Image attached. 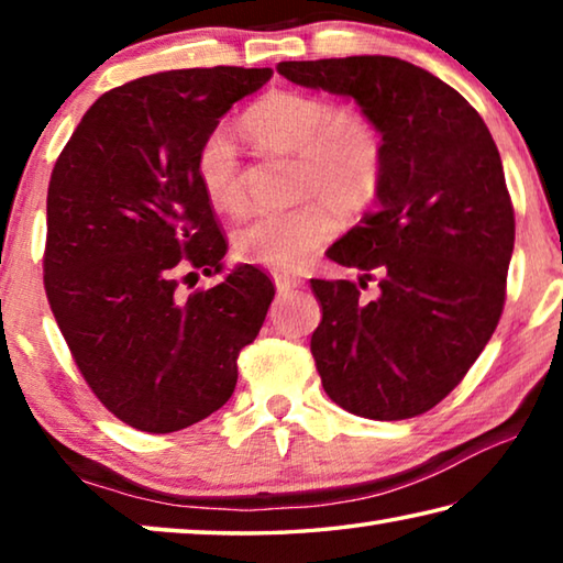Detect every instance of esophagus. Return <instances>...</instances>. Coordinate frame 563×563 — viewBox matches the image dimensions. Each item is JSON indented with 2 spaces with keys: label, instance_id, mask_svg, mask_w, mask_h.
Returning <instances> with one entry per match:
<instances>
[{
  "label": "esophagus",
  "instance_id": "1",
  "mask_svg": "<svg viewBox=\"0 0 563 563\" xmlns=\"http://www.w3.org/2000/svg\"><path fill=\"white\" fill-rule=\"evenodd\" d=\"M273 280H275V288H278V292H290L302 285L298 275H290V273H275Z\"/></svg>",
  "mask_w": 563,
  "mask_h": 563
}]
</instances>
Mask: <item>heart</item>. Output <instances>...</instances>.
<instances>
[{
    "label": "heart",
    "mask_w": 563,
    "mask_h": 563,
    "mask_svg": "<svg viewBox=\"0 0 563 563\" xmlns=\"http://www.w3.org/2000/svg\"><path fill=\"white\" fill-rule=\"evenodd\" d=\"M245 131L268 148L300 156V194H322L342 211L375 201L385 176V146L373 121L340 111L335 101L305 91H273L245 113ZM194 174L218 211L245 203L241 154L228 131L216 126L196 148ZM340 218L328 201H305L288 211L255 213L238 228V261L273 271H295L338 233Z\"/></svg>",
    "instance_id": "obj_1"
}]
</instances>
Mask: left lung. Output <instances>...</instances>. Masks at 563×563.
Here are the masks:
<instances>
[{
    "label": "left lung",
    "instance_id": "8db88e82",
    "mask_svg": "<svg viewBox=\"0 0 563 563\" xmlns=\"http://www.w3.org/2000/svg\"><path fill=\"white\" fill-rule=\"evenodd\" d=\"M278 74L355 99L385 146L375 211L328 247L360 287L377 272L378 298L310 280L322 387L367 419L422 415L462 383L504 310L514 208L497 144L460 91L395 56L280 62Z\"/></svg>",
    "mask_w": 563,
    "mask_h": 563
}]
</instances>
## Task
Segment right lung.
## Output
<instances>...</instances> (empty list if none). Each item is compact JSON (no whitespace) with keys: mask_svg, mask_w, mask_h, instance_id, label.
Returning a JSON list of instances; mask_svg holds the SVG:
<instances>
[{"mask_svg":"<svg viewBox=\"0 0 563 563\" xmlns=\"http://www.w3.org/2000/svg\"><path fill=\"white\" fill-rule=\"evenodd\" d=\"M273 69L141 76L91 103L46 194L44 288L91 393L121 422L166 434L231 399L238 352L263 328L275 288L253 265L223 271L228 243L194 174L218 119Z\"/></svg>","mask_w":563,"mask_h":563,"instance_id":"add662e5","label":"right lung"}]
</instances>
